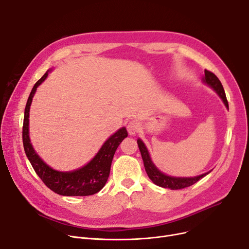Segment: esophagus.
Here are the masks:
<instances>
[{"instance_id":"obj_1","label":"esophagus","mask_w":249,"mask_h":249,"mask_svg":"<svg viewBox=\"0 0 249 249\" xmlns=\"http://www.w3.org/2000/svg\"><path fill=\"white\" fill-rule=\"evenodd\" d=\"M129 135H136L140 131V124L137 121H130L127 125Z\"/></svg>"}]
</instances>
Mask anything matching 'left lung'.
<instances>
[{"instance_id": "left-lung-1", "label": "left lung", "mask_w": 249, "mask_h": 249, "mask_svg": "<svg viewBox=\"0 0 249 249\" xmlns=\"http://www.w3.org/2000/svg\"><path fill=\"white\" fill-rule=\"evenodd\" d=\"M203 82L205 84H207L209 87H211L216 93L218 94V96L222 99L223 103L225 104L226 108L228 109V102H227V98L225 95V90L223 89V86H222L221 82L219 81V78L211 71H209L207 70H205V75L203 76ZM137 144L142 156L143 160V163H144V167L146 174L148 176V178L153 181V184H155L156 186H160L161 188H166V189H171V190H180L184 189L187 187H190L194 184H196L199 179H201L202 178H204L205 176H207L209 173L203 174L201 176H197V177H193V178H176V177H171V176H166L163 173H161L160 169L154 165V163L152 162L149 152L145 146L144 143L141 139L137 140Z\"/></svg>"}]
</instances>
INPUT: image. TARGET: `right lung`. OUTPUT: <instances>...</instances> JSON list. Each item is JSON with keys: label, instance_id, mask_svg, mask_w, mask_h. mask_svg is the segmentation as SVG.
<instances>
[{"label": "right lung", "instance_id": "right-lung-1", "mask_svg": "<svg viewBox=\"0 0 249 249\" xmlns=\"http://www.w3.org/2000/svg\"><path fill=\"white\" fill-rule=\"evenodd\" d=\"M51 71V70H50ZM44 75L37 81L26 104L23 122V145L26 155L33 166L35 173L44 184L54 193L61 196H90L100 192L106 185L110 175L111 163L116 149L124 138L128 136L125 127L120 128L109 137L95 158L85 166L72 172H58L47 165L34 150L29 137V112L32 99L39 85H41L48 75Z\"/></svg>", "mask_w": 249, "mask_h": 249}]
</instances>
